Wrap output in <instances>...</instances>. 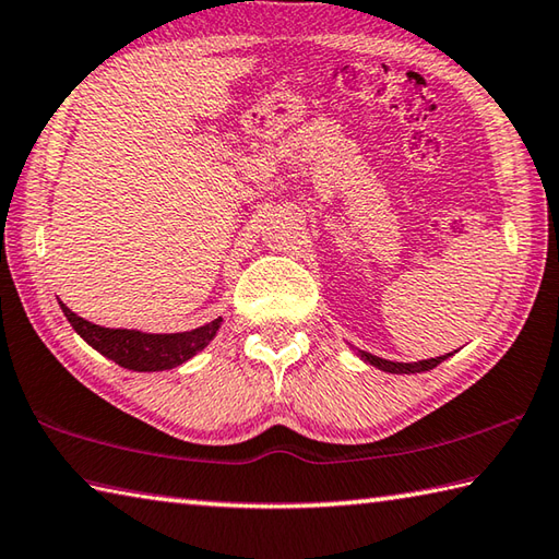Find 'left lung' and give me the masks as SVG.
Listing matches in <instances>:
<instances>
[{
    "mask_svg": "<svg viewBox=\"0 0 559 559\" xmlns=\"http://www.w3.org/2000/svg\"><path fill=\"white\" fill-rule=\"evenodd\" d=\"M450 357V354H448ZM448 357H435V359H423V361H411V364H403V361H389V359H381V357H373L369 352H361V359L369 361L371 367H377L381 371H389V373H420V371H430L438 367L440 361H444Z\"/></svg>",
    "mask_w": 559,
    "mask_h": 559,
    "instance_id": "obj_1",
    "label": "left lung"
}]
</instances>
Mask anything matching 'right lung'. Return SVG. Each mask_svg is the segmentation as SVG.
<instances>
[{
    "label": "right lung",
    "mask_w": 559,
    "mask_h": 559,
    "mask_svg": "<svg viewBox=\"0 0 559 559\" xmlns=\"http://www.w3.org/2000/svg\"><path fill=\"white\" fill-rule=\"evenodd\" d=\"M60 310L90 347L131 371H164L180 367L182 361L207 347L222 324V318H217L190 332L148 334L139 330L99 328V324L80 318L66 302H60Z\"/></svg>",
    "instance_id": "obj_1"
}]
</instances>
